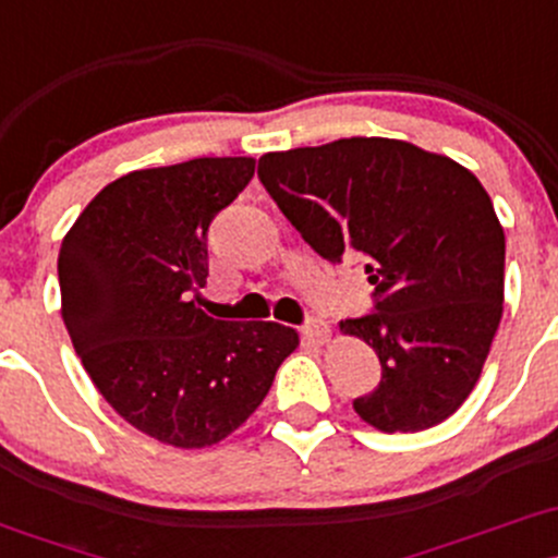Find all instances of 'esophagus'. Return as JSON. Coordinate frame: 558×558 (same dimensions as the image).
Masks as SVG:
<instances>
[{
	"label": "esophagus",
	"instance_id": "esophagus-1",
	"mask_svg": "<svg viewBox=\"0 0 558 558\" xmlns=\"http://www.w3.org/2000/svg\"><path fill=\"white\" fill-rule=\"evenodd\" d=\"M301 332H303V340L308 345H325V343H329V338H332V329H329L327 322H322V319H311L308 325L301 329Z\"/></svg>",
	"mask_w": 558,
	"mask_h": 558
}]
</instances>
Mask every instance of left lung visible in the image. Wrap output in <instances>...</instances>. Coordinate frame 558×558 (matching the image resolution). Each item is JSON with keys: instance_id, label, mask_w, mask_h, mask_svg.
Here are the masks:
<instances>
[{"instance_id": "8db88e82", "label": "left lung", "mask_w": 558, "mask_h": 558, "mask_svg": "<svg viewBox=\"0 0 558 558\" xmlns=\"http://www.w3.org/2000/svg\"><path fill=\"white\" fill-rule=\"evenodd\" d=\"M257 178L325 260L359 255L375 314L340 322L373 345L380 386L353 401L383 434L447 421L476 386L502 316L506 233L478 178L393 137L263 154Z\"/></svg>"}]
</instances>
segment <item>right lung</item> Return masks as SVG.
<instances>
[{
  "mask_svg": "<svg viewBox=\"0 0 558 558\" xmlns=\"http://www.w3.org/2000/svg\"><path fill=\"white\" fill-rule=\"evenodd\" d=\"M255 175L253 157L135 170L82 209L58 255L61 316L113 410L161 445L205 449L266 399L301 338L277 322L213 319L207 229Z\"/></svg>",
  "mask_w": 558,
  "mask_h": 558,
  "instance_id": "1",
  "label": "right lung"
}]
</instances>
